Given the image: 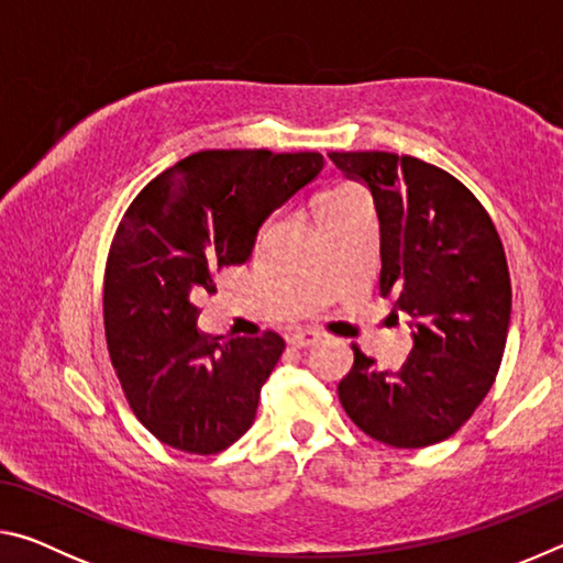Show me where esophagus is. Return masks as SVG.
<instances>
[{"label":"esophagus","instance_id":"esophagus-1","mask_svg":"<svg viewBox=\"0 0 563 563\" xmlns=\"http://www.w3.org/2000/svg\"><path fill=\"white\" fill-rule=\"evenodd\" d=\"M322 335L318 330H310V328H305V330H295L292 335H290V345H295V347H310V345H316V342L320 340Z\"/></svg>","mask_w":563,"mask_h":563}]
</instances>
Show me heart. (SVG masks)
Here are the masks:
<instances>
[{"instance_id": "b5f03b06", "label": "heart", "mask_w": 563, "mask_h": 563, "mask_svg": "<svg viewBox=\"0 0 563 563\" xmlns=\"http://www.w3.org/2000/svg\"><path fill=\"white\" fill-rule=\"evenodd\" d=\"M365 206H369V196L365 188H360L357 184H340L322 190L318 196L316 211H318L320 223H325L330 218L350 213L355 211V208H365Z\"/></svg>"}]
</instances>
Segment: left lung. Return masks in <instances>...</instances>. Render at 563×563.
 Returning a JSON list of instances; mask_svg holds the SVG:
<instances>
[{
	"mask_svg": "<svg viewBox=\"0 0 563 563\" xmlns=\"http://www.w3.org/2000/svg\"><path fill=\"white\" fill-rule=\"evenodd\" d=\"M373 194L379 295L407 312L412 352L397 373L355 350L338 395L347 417L399 450L452 437L494 385L511 320L507 255L489 213L446 170L387 151H332Z\"/></svg>",
	"mask_w": 563,
	"mask_h": 563,
	"instance_id": "obj_1",
	"label": "left lung"
}]
</instances>
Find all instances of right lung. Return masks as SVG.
<instances>
[{"label":"right lung","mask_w":563,"mask_h":563,"mask_svg":"<svg viewBox=\"0 0 563 563\" xmlns=\"http://www.w3.org/2000/svg\"><path fill=\"white\" fill-rule=\"evenodd\" d=\"M325 168L318 151H198L133 198L113 235L103 325L139 422L168 446L216 454L251 430L285 350L275 332L218 342L196 298L251 258L261 225Z\"/></svg>","instance_id":"right-lung-1"}]
</instances>
